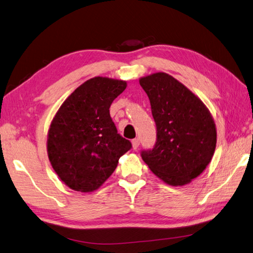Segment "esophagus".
<instances>
[{
  "label": "esophagus",
  "mask_w": 253,
  "mask_h": 253,
  "mask_svg": "<svg viewBox=\"0 0 253 253\" xmlns=\"http://www.w3.org/2000/svg\"><path fill=\"white\" fill-rule=\"evenodd\" d=\"M132 145H133V149H137L138 146H139V139L134 138L132 141Z\"/></svg>",
  "instance_id": "34e87169"
}]
</instances>
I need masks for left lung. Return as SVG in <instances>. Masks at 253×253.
<instances>
[{
	"label": "left lung",
	"instance_id": "obj_1",
	"mask_svg": "<svg viewBox=\"0 0 253 253\" xmlns=\"http://www.w3.org/2000/svg\"><path fill=\"white\" fill-rule=\"evenodd\" d=\"M139 84L149 98L157 127L154 148L142 150V158L167 184H188L204 172L214 154L216 130L210 111L165 72L141 78Z\"/></svg>",
	"mask_w": 253,
	"mask_h": 253
}]
</instances>
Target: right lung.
Returning a JSON list of instances; mask_svg holds the SVG:
<instances>
[{"instance_id": "right-lung-1", "label": "right lung", "mask_w": 253, "mask_h": 253, "mask_svg": "<svg viewBox=\"0 0 253 253\" xmlns=\"http://www.w3.org/2000/svg\"><path fill=\"white\" fill-rule=\"evenodd\" d=\"M126 82L95 77L75 89L50 123L47 155L67 186L89 193L102 186L132 148L117 131L109 108Z\"/></svg>"}]
</instances>
